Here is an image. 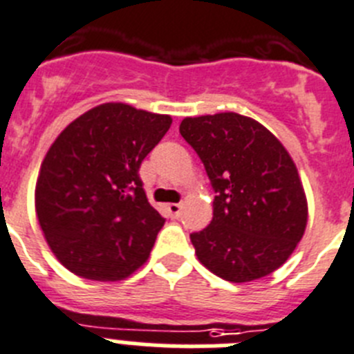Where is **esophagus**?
<instances>
[{"label":"esophagus","instance_id":"1","mask_svg":"<svg viewBox=\"0 0 354 354\" xmlns=\"http://www.w3.org/2000/svg\"><path fill=\"white\" fill-rule=\"evenodd\" d=\"M165 208H167V213H169L173 218H178V216L181 215V205H178V203H169Z\"/></svg>","mask_w":354,"mask_h":354}]
</instances>
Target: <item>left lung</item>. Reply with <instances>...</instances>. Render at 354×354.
<instances>
[{
  "mask_svg": "<svg viewBox=\"0 0 354 354\" xmlns=\"http://www.w3.org/2000/svg\"><path fill=\"white\" fill-rule=\"evenodd\" d=\"M180 133L216 194L209 225L190 234L197 259L229 282H250L280 268L307 225L304 187L284 146L236 113L185 118Z\"/></svg>",
  "mask_w": 354,
  "mask_h": 354,
  "instance_id": "obj_1",
  "label": "left lung"
}]
</instances>
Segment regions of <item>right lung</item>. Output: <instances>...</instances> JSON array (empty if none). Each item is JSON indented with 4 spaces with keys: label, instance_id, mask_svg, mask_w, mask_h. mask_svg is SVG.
<instances>
[{
    "label": "right lung",
    "instance_id": "1",
    "mask_svg": "<svg viewBox=\"0 0 354 354\" xmlns=\"http://www.w3.org/2000/svg\"><path fill=\"white\" fill-rule=\"evenodd\" d=\"M171 116L102 104L70 123L40 167L35 208L59 263L82 279H127L153 248L164 216L146 199L139 167Z\"/></svg>",
    "mask_w": 354,
    "mask_h": 354
}]
</instances>
